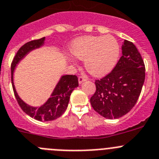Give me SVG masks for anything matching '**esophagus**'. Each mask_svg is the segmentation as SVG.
Listing matches in <instances>:
<instances>
[{
	"mask_svg": "<svg viewBox=\"0 0 159 159\" xmlns=\"http://www.w3.org/2000/svg\"><path fill=\"white\" fill-rule=\"evenodd\" d=\"M85 78H84V77L82 76H80L79 78H78V82H79V84H81V83L83 82V81H85Z\"/></svg>",
	"mask_w": 159,
	"mask_h": 159,
	"instance_id": "34e87169",
	"label": "esophagus"
}]
</instances>
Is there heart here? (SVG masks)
Instances as JSON below:
<instances>
[{
    "mask_svg": "<svg viewBox=\"0 0 159 159\" xmlns=\"http://www.w3.org/2000/svg\"><path fill=\"white\" fill-rule=\"evenodd\" d=\"M70 53L85 60L86 70L93 76H103L113 69L120 55V46L113 36H83L71 45Z\"/></svg>",
    "mask_w": 159,
    "mask_h": 159,
    "instance_id": "b5f03b06",
    "label": "heart"
}]
</instances>
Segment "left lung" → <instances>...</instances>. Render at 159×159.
<instances>
[{"label": "left lung", "mask_w": 159, "mask_h": 159, "mask_svg": "<svg viewBox=\"0 0 159 159\" xmlns=\"http://www.w3.org/2000/svg\"><path fill=\"white\" fill-rule=\"evenodd\" d=\"M121 48V58L111 73L95 81L96 92L90 98L93 109L107 119H118L131 111L145 80V65L136 47L124 40Z\"/></svg>", "instance_id": "left-lung-1"}]
</instances>
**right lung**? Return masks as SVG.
<instances>
[{
	"label": "right lung",
	"mask_w": 159,
	"mask_h": 159,
	"mask_svg": "<svg viewBox=\"0 0 159 159\" xmlns=\"http://www.w3.org/2000/svg\"><path fill=\"white\" fill-rule=\"evenodd\" d=\"M44 41L45 37L36 40L30 41L23 45L17 51L11 65L12 85L17 102L25 113L37 120L51 121L61 116L66 110L71 93L78 86V77L76 75H63L61 77L53 90L51 97L39 107L31 106L24 102L17 93L13 81V73L17 64H19L28 53L43 47L44 45Z\"/></svg>",
	"instance_id": "add662e5"
}]
</instances>
